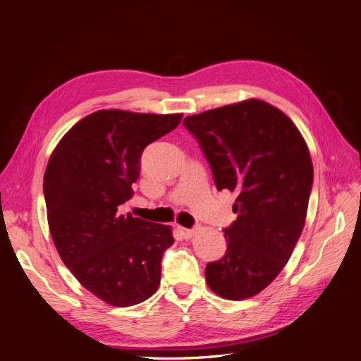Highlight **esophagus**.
Returning <instances> with one entry per match:
<instances>
[{"instance_id": "obj_1", "label": "esophagus", "mask_w": 361, "mask_h": 361, "mask_svg": "<svg viewBox=\"0 0 361 361\" xmlns=\"http://www.w3.org/2000/svg\"><path fill=\"white\" fill-rule=\"evenodd\" d=\"M197 233L195 228H180V235L183 239H190Z\"/></svg>"}]
</instances>
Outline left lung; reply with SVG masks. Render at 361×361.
<instances>
[{
	"instance_id": "left-lung-1",
	"label": "left lung",
	"mask_w": 361,
	"mask_h": 361,
	"mask_svg": "<svg viewBox=\"0 0 361 361\" xmlns=\"http://www.w3.org/2000/svg\"><path fill=\"white\" fill-rule=\"evenodd\" d=\"M219 190L236 194L238 219L224 228L225 255L207 264L204 279L228 300H243L272 283L305 225L313 162L293 120L250 98L189 116Z\"/></svg>"
}]
</instances>
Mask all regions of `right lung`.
<instances>
[{
    "mask_svg": "<svg viewBox=\"0 0 361 361\" xmlns=\"http://www.w3.org/2000/svg\"><path fill=\"white\" fill-rule=\"evenodd\" d=\"M183 114L103 109L72 126L49 157L44 195L53 243L76 280L98 299L131 307L157 293L172 228L120 214L133 197L144 148Z\"/></svg>",
    "mask_w": 361,
    "mask_h": 361,
    "instance_id": "add662e5",
    "label": "right lung"
}]
</instances>
